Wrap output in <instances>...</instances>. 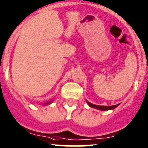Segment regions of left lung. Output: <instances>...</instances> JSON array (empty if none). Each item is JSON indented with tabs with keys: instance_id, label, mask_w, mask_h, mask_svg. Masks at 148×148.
Wrapping results in <instances>:
<instances>
[{
	"instance_id": "8db88e82",
	"label": "left lung",
	"mask_w": 148,
	"mask_h": 148,
	"mask_svg": "<svg viewBox=\"0 0 148 148\" xmlns=\"http://www.w3.org/2000/svg\"><path fill=\"white\" fill-rule=\"evenodd\" d=\"M88 105L90 107H92V108H97V109H99V110L101 111H106V110H110V109H114V108H116L117 106H119V104L117 105H114V106H97V105H94L92 103H90L89 102L87 101Z\"/></svg>"
}]
</instances>
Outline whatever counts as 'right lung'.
I'll return each instance as SVG.
<instances>
[{
	"label": "right lung",
	"instance_id": "right-lung-1",
	"mask_svg": "<svg viewBox=\"0 0 148 148\" xmlns=\"http://www.w3.org/2000/svg\"><path fill=\"white\" fill-rule=\"evenodd\" d=\"M51 103V102H49V103Z\"/></svg>",
	"mask_w": 148,
	"mask_h": 148
}]
</instances>
